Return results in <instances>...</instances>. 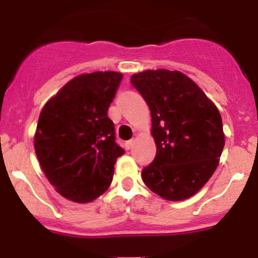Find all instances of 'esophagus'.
<instances>
[{
    "label": "esophagus",
    "instance_id": "1",
    "mask_svg": "<svg viewBox=\"0 0 258 258\" xmlns=\"http://www.w3.org/2000/svg\"><path fill=\"white\" fill-rule=\"evenodd\" d=\"M124 145H126L127 150H131V148L134 147V145H135V140H130V141H127Z\"/></svg>",
    "mask_w": 258,
    "mask_h": 258
}]
</instances>
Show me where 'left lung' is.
<instances>
[{"instance_id":"8db88e82","label":"left lung","mask_w":258,"mask_h":258,"mask_svg":"<svg viewBox=\"0 0 258 258\" xmlns=\"http://www.w3.org/2000/svg\"><path fill=\"white\" fill-rule=\"evenodd\" d=\"M131 83L150 107L157 147L155 160L142 170V179L163 199H188L218 166L225 146L221 114L182 72L150 70L134 75Z\"/></svg>"}]
</instances>
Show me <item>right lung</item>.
<instances>
[{
    "mask_svg": "<svg viewBox=\"0 0 258 258\" xmlns=\"http://www.w3.org/2000/svg\"><path fill=\"white\" fill-rule=\"evenodd\" d=\"M122 75L93 72L70 81L42 108L35 150L46 177L71 201H93L110 187L116 160L124 150L116 144L107 111Z\"/></svg>",
    "mask_w": 258,
    "mask_h": 258,
    "instance_id": "1",
    "label": "right lung"
}]
</instances>
